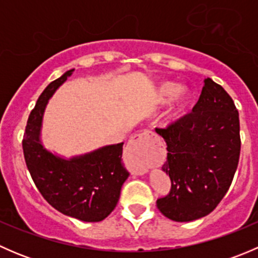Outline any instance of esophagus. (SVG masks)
I'll list each match as a JSON object with an SVG mask.
<instances>
[{"label":"esophagus","instance_id":"1","mask_svg":"<svg viewBox=\"0 0 258 258\" xmlns=\"http://www.w3.org/2000/svg\"><path fill=\"white\" fill-rule=\"evenodd\" d=\"M156 141H158V137L152 131L141 132V134L136 135L131 140V142L128 144V150L136 153L137 157L141 160V165H140V167L136 168L135 173L144 175V173L147 172V163H146V160H147L151 146Z\"/></svg>","mask_w":258,"mask_h":258}]
</instances>
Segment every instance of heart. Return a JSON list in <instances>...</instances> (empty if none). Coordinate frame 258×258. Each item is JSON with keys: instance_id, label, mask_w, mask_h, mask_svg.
<instances>
[{"instance_id": "b5f03b06", "label": "heart", "mask_w": 258, "mask_h": 258, "mask_svg": "<svg viewBox=\"0 0 258 258\" xmlns=\"http://www.w3.org/2000/svg\"><path fill=\"white\" fill-rule=\"evenodd\" d=\"M194 92L187 86H181V83L175 81H163L156 88L152 101L156 106L165 105L171 101L165 118L170 123H175L186 114L194 101Z\"/></svg>"}]
</instances>
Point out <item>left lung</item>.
<instances>
[{"label":"left lung","mask_w":258,"mask_h":258,"mask_svg":"<svg viewBox=\"0 0 258 258\" xmlns=\"http://www.w3.org/2000/svg\"><path fill=\"white\" fill-rule=\"evenodd\" d=\"M167 145L163 172L171 191L157 200L163 216L189 222L207 216L228 191L240 160V119L232 98L205 80L192 112L167 128H156Z\"/></svg>","instance_id":"8db88e82"}]
</instances>
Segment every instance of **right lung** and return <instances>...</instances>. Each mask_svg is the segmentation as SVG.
Here are the masks:
<instances>
[{"label": "right lung", "mask_w": 258, "mask_h": 258, "mask_svg": "<svg viewBox=\"0 0 258 258\" xmlns=\"http://www.w3.org/2000/svg\"><path fill=\"white\" fill-rule=\"evenodd\" d=\"M74 71H66L49 83L38 97L26 126L23 155L36 187L52 207L83 222H100L114 210L122 184L130 176L122 163L123 142L64 158L41 141L48 100Z\"/></svg>", "instance_id": "add662e5"}]
</instances>
